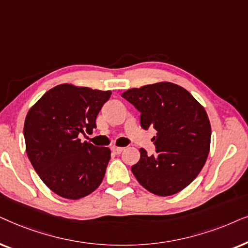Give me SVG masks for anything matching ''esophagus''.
Returning a JSON list of instances; mask_svg holds the SVG:
<instances>
[{"label":"esophagus","instance_id":"1","mask_svg":"<svg viewBox=\"0 0 248 248\" xmlns=\"http://www.w3.org/2000/svg\"><path fill=\"white\" fill-rule=\"evenodd\" d=\"M124 150V147H112V151H113V153L115 154H120Z\"/></svg>","mask_w":248,"mask_h":248}]
</instances>
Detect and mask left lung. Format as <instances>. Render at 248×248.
<instances>
[{
	"instance_id": "1",
	"label": "left lung",
	"mask_w": 248,
	"mask_h": 248,
	"mask_svg": "<svg viewBox=\"0 0 248 248\" xmlns=\"http://www.w3.org/2000/svg\"><path fill=\"white\" fill-rule=\"evenodd\" d=\"M122 97L140 112V126L154 128L155 153L140 148L131 167L141 186L158 196H170L197 177L209 155L211 126L205 110L189 92L172 82L131 88Z\"/></svg>"
}]
</instances>
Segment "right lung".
<instances>
[{
  "mask_svg": "<svg viewBox=\"0 0 248 248\" xmlns=\"http://www.w3.org/2000/svg\"><path fill=\"white\" fill-rule=\"evenodd\" d=\"M110 91L62 84L43 95L27 113L26 151L39 178L68 200L90 195L103 180L111 151L79 140L92 134Z\"/></svg>",
  "mask_w": 248,
  "mask_h": 248,
  "instance_id": "add662e5",
  "label": "right lung"
}]
</instances>
